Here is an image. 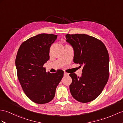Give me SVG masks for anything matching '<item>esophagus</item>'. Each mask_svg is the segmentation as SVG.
<instances>
[{"instance_id": "34e87169", "label": "esophagus", "mask_w": 123, "mask_h": 123, "mask_svg": "<svg viewBox=\"0 0 123 123\" xmlns=\"http://www.w3.org/2000/svg\"><path fill=\"white\" fill-rule=\"evenodd\" d=\"M69 75V74L66 73V72H65L64 73V76H67Z\"/></svg>"}]
</instances>
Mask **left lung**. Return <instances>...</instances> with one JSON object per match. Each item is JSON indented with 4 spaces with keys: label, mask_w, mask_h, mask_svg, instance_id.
I'll use <instances>...</instances> for the list:
<instances>
[{
    "label": "left lung",
    "mask_w": 123,
    "mask_h": 123,
    "mask_svg": "<svg viewBox=\"0 0 123 123\" xmlns=\"http://www.w3.org/2000/svg\"><path fill=\"white\" fill-rule=\"evenodd\" d=\"M66 37L74 50V62L83 66L81 77L69 74L70 93L80 102H89L101 94L108 81V51L102 42L91 36L67 34Z\"/></svg>",
    "instance_id": "1"
}]
</instances>
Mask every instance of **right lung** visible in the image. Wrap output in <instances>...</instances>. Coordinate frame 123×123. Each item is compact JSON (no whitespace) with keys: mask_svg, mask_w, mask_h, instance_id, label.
Returning a JSON list of instances; mask_svg holds the SVG:
<instances>
[{"mask_svg":"<svg viewBox=\"0 0 123 123\" xmlns=\"http://www.w3.org/2000/svg\"><path fill=\"white\" fill-rule=\"evenodd\" d=\"M57 38L53 34H40L21 45L16 58L19 81L24 92L37 104L49 103L54 98L56 87L64 76V71H46L44 64L49 59V49Z\"/></svg>","mask_w":123,"mask_h":123,"instance_id":"obj_1","label":"right lung"}]
</instances>
